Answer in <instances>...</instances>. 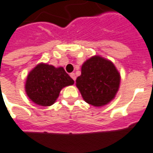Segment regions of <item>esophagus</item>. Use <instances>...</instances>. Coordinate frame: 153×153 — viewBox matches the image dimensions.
Returning a JSON list of instances; mask_svg holds the SVG:
<instances>
[{"label":"esophagus","instance_id":"esophagus-1","mask_svg":"<svg viewBox=\"0 0 153 153\" xmlns=\"http://www.w3.org/2000/svg\"><path fill=\"white\" fill-rule=\"evenodd\" d=\"M70 76H71V78H72L73 81H76V75L74 72H72V73H70Z\"/></svg>","mask_w":153,"mask_h":153}]
</instances>
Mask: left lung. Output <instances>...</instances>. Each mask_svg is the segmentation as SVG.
<instances>
[{"mask_svg": "<svg viewBox=\"0 0 153 153\" xmlns=\"http://www.w3.org/2000/svg\"><path fill=\"white\" fill-rule=\"evenodd\" d=\"M76 86L86 102L93 106L108 103L117 92L120 74L114 64L100 56H94L81 67Z\"/></svg>", "mask_w": 153, "mask_h": 153, "instance_id": "1", "label": "left lung"}]
</instances>
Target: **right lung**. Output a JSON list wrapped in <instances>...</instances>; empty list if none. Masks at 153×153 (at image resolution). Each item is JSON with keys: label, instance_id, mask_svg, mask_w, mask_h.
Wrapping results in <instances>:
<instances>
[{"label": "right lung", "instance_id": "right-lung-1", "mask_svg": "<svg viewBox=\"0 0 153 153\" xmlns=\"http://www.w3.org/2000/svg\"><path fill=\"white\" fill-rule=\"evenodd\" d=\"M74 81L63 68H55L48 64H39L30 72L26 81V92L30 100L41 106H51L55 102L61 90Z\"/></svg>", "mask_w": 153, "mask_h": 153}]
</instances>
